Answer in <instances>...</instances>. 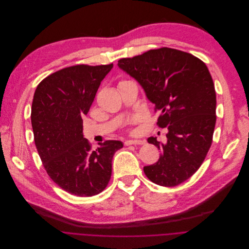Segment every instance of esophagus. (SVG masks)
Masks as SVG:
<instances>
[{"mask_svg":"<svg viewBox=\"0 0 249 249\" xmlns=\"http://www.w3.org/2000/svg\"><path fill=\"white\" fill-rule=\"evenodd\" d=\"M140 144H144L143 140H126L124 142V145H140Z\"/></svg>","mask_w":249,"mask_h":249,"instance_id":"34e87169","label":"esophagus"}]
</instances>
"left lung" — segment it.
<instances>
[{
    "label": "left lung",
    "instance_id": "1",
    "mask_svg": "<svg viewBox=\"0 0 249 249\" xmlns=\"http://www.w3.org/2000/svg\"><path fill=\"white\" fill-rule=\"evenodd\" d=\"M118 67L139 83L161 113L158 125L168 129L165 143L148 137L162 153L155 164L143 168L145 175L162 186L185 181L199 169L212 143L216 92L208 68L193 55L171 48L121 59Z\"/></svg>",
    "mask_w": 249,
    "mask_h": 249
}]
</instances>
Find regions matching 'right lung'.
Instances as JSON below:
<instances>
[{
    "mask_svg": "<svg viewBox=\"0 0 249 249\" xmlns=\"http://www.w3.org/2000/svg\"><path fill=\"white\" fill-rule=\"evenodd\" d=\"M112 69L113 64L66 68L43 79L34 93L31 124L38 154L53 181L76 196L105 189L113 156L124 146L120 140H107L93 150L82 132V118Z\"/></svg>",
    "mask_w": 249,
    "mask_h": 249,
    "instance_id": "add662e5",
    "label": "right lung"
}]
</instances>
